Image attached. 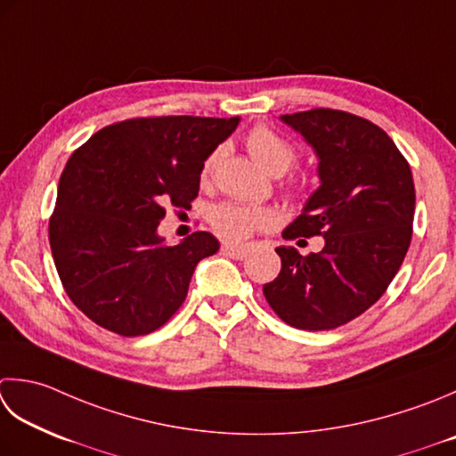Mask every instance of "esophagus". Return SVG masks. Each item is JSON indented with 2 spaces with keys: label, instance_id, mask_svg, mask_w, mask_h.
<instances>
[{
  "label": "esophagus",
  "instance_id": "34e87169",
  "mask_svg": "<svg viewBox=\"0 0 456 456\" xmlns=\"http://www.w3.org/2000/svg\"><path fill=\"white\" fill-rule=\"evenodd\" d=\"M221 251L233 256V258H245L248 255V247H243V245H231V243H225L221 247Z\"/></svg>",
  "mask_w": 456,
  "mask_h": 456
}]
</instances>
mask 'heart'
I'll list each match as a JSON object with an SVG mask.
<instances>
[{"label":"heart","instance_id":"obj_1","mask_svg":"<svg viewBox=\"0 0 456 456\" xmlns=\"http://www.w3.org/2000/svg\"><path fill=\"white\" fill-rule=\"evenodd\" d=\"M247 148L251 156L261 164L271 175H282L292 167L297 159V151L287 140L281 138L266 126H256L247 136ZM221 158V150H213L201 164L200 180L203 183L211 182ZM213 229L227 240H245L256 231L271 229L276 223L274 211L269 208H256V205L227 201L219 203L209 213Z\"/></svg>","mask_w":456,"mask_h":456}]
</instances>
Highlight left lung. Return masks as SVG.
Masks as SVG:
<instances>
[{
  "mask_svg": "<svg viewBox=\"0 0 456 456\" xmlns=\"http://www.w3.org/2000/svg\"><path fill=\"white\" fill-rule=\"evenodd\" d=\"M318 158V190L284 239L324 237L320 253L276 247L282 269L263 287L284 322L332 330L381 298L407 255L413 233L411 167L386 132L360 116L314 109L282 114Z\"/></svg>",
  "mask_w": 456,
  "mask_h": 456,
  "instance_id": "8db88e82",
  "label": "left lung"
}]
</instances>
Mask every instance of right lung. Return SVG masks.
Here are the masks:
<instances>
[{
	"instance_id": "1",
	"label": "right lung",
	"mask_w": 456,
	"mask_h": 456,
	"mask_svg": "<svg viewBox=\"0 0 456 456\" xmlns=\"http://www.w3.org/2000/svg\"><path fill=\"white\" fill-rule=\"evenodd\" d=\"M233 118L158 116L124 120L80 146L62 169L49 221L51 253L73 305L110 332L150 334L183 305L195 266L219 251L198 231L169 247L166 208L187 209Z\"/></svg>"
}]
</instances>
